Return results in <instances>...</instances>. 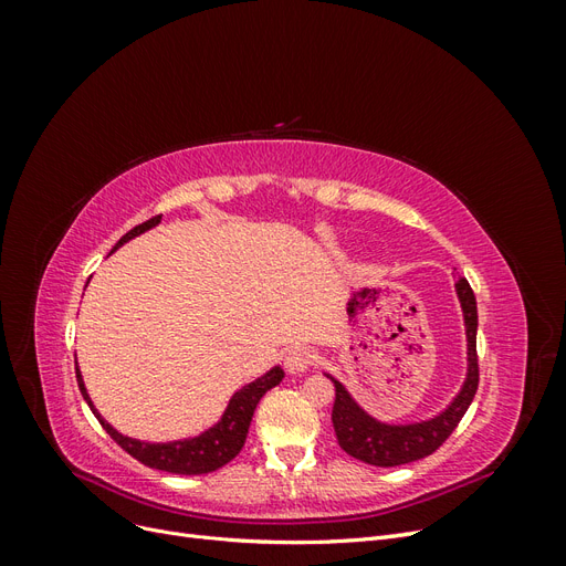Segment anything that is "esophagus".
<instances>
[{
	"instance_id": "esophagus-1",
	"label": "esophagus",
	"mask_w": 566,
	"mask_h": 566,
	"mask_svg": "<svg viewBox=\"0 0 566 566\" xmlns=\"http://www.w3.org/2000/svg\"><path fill=\"white\" fill-rule=\"evenodd\" d=\"M314 364H316V354L312 349H306V347H295V349H290L285 354V368H287V373L300 375L304 370H310Z\"/></svg>"
}]
</instances>
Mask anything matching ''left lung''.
<instances>
[{
  "label": "left lung",
  "mask_w": 566,
  "mask_h": 566,
  "mask_svg": "<svg viewBox=\"0 0 566 566\" xmlns=\"http://www.w3.org/2000/svg\"><path fill=\"white\" fill-rule=\"evenodd\" d=\"M455 293L462 306V318H465V335H468V375L462 382L455 399L441 410L439 416L430 420L410 422V424H387L368 416L358 406L347 387L331 378L335 385V403H333V427L342 451H347L352 458L364 460L375 468H397L413 462L420 458L432 455L443 441L468 413V408L476 394L479 385V364H476V300L472 287L465 279L455 283Z\"/></svg>",
  "instance_id": "left-lung-1"
}]
</instances>
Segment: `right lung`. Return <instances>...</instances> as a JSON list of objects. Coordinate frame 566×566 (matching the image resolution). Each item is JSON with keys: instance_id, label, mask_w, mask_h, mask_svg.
Here are the masks:
<instances>
[{"instance_id": "1", "label": "right lung", "mask_w": 566, "mask_h": 566, "mask_svg": "<svg viewBox=\"0 0 566 566\" xmlns=\"http://www.w3.org/2000/svg\"><path fill=\"white\" fill-rule=\"evenodd\" d=\"M160 219H163V214L144 221V224H139V227H134L129 233L119 238L113 250L125 245L127 241H132V238L142 235L144 231L158 227ZM75 375H77V385H80L82 397L90 403L92 413L96 416L101 427H104L117 447H123L132 458L144 462V465H148L153 470H163V472H172V474H208V472L224 468L229 460H233L238 453H241L256 403H260V399L271 387H276L283 380L285 373L281 366H273L269 373L262 375V378H256L254 382L245 385L243 389H238L233 394L227 410H224V416H221V420L217 424H212L210 430H205L191 439H179V441H167V443H148V441H139V439L119 434L115 427L101 418V413L94 408L90 394H87V387H84L77 361H75Z\"/></svg>"}]
</instances>
